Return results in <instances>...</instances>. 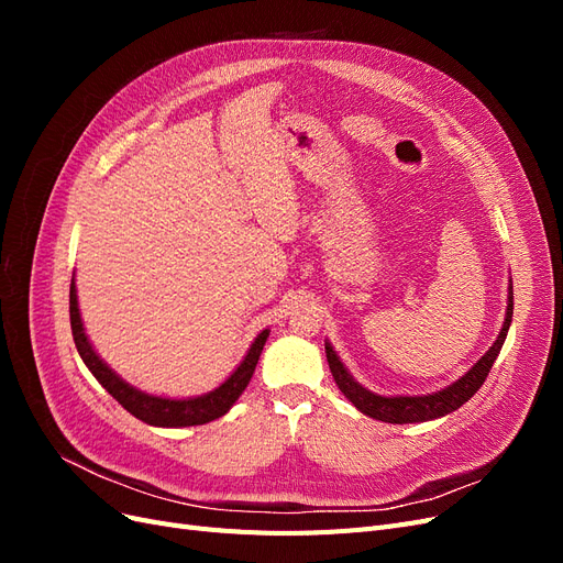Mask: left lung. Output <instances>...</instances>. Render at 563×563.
I'll use <instances>...</instances> for the list:
<instances>
[{
  "label": "left lung",
  "instance_id": "obj_1",
  "mask_svg": "<svg viewBox=\"0 0 563 563\" xmlns=\"http://www.w3.org/2000/svg\"><path fill=\"white\" fill-rule=\"evenodd\" d=\"M512 312H515V294H512V286H509L507 317H505V323H503L496 343H493V347L465 373L463 378L455 380L446 389L434 391V395H424V397H380V395H373V391H368L366 387H362L350 376V373L343 366V362L338 360V354L333 352V347L327 343L329 368L333 373V380L340 387V391H343V395L368 418H376V420L391 422V424L434 420V418H441V416L455 411V408H460L467 399H472L474 391L484 385L493 362H496V356L503 350V343H505L507 331H509V321H512Z\"/></svg>",
  "mask_w": 563,
  "mask_h": 563
}]
</instances>
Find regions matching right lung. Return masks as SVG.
I'll use <instances>...</instances> for the list:
<instances>
[{
	"label": "right lung",
	"instance_id": "obj_1",
	"mask_svg": "<svg viewBox=\"0 0 563 563\" xmlns=\"http://www.w3.org/2000/svg\"><path fill=\"white\" fill-rule=\"evenodd\" d=\"M70 327H73L77 352L84 360V364H87L89 371L96 376V380L103 385L131 416H135L147 424H155V428H190V424H203V422H211L220 416H225L232 408V404L240 399V395L246 389L253 371H255V364H258V356L263 352L265 340L269 335V331L265 329L258 338H255V343L251 345L249 354L244 356V362L236 366V371L223 385L209 391V395L195 397V399H162V397L145 395V391L124 383L93 352L89 338H87V333H84V327H81L75 282L70 284Z\"/></svg>",
	"mask_w": 563,
	"mask_h": 563
}]
</instances>
